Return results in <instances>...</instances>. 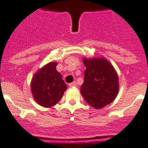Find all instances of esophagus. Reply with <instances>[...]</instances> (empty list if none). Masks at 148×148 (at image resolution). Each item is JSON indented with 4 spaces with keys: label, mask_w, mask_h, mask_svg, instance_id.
Returning <instances> with one entry per match:
<instances>
[{
    "label": "esophagus",
    "mask_w": 148,
    "mask_h": 148,
    "mask_svg": "<svg viewBox=\"0 0 148 148\" xmlns=\"http://www.w3.org/2000/svg\"><path fill=\"white\" fill-rule=\"evenodd\" d=\"M69 86H77V83L75 82V81H74V82L71 83V84H69Z\"/></svg>",
    "instance_id": "34e87169"
}]
</instances>
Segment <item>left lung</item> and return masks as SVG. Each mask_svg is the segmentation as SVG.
<instances>
[{
    "mask_svg": "<svg viewBox=\"0 0 148 148\" xmlns=\"http://www.w3.org/2000/svg\"><path fill=\"white\" fill-rule=\"evenodd\" d=\"M86 67L80 93L85 101L95 109L111 103L119 93V78L113 66L104 58H84Z\"/></svg>",
    "mask_w": 148,
    "mask_h": 148,
    "instance_id": "obj_1",
    "label": "left lung"
}]
</instances>
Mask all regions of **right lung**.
Returning a JSON list of instances; mask_svg holds the SVG:
<instances>
[{"mask_svg":"<svg viewBox=\"0 0 148 148\" xmlns=\"http://www.w3.org/2000/svg\"><path fill=\"white\" fill-rule=\"evenodd\" d=\"M57 62H49L34 74L31 81L33 98L39 105L49 108L62 99L67 85L56 70Z\"/></svg>","mask_w":148,"mask_h":148,"instance_id":"add662e5","label":"right lung"}]
</instances>
